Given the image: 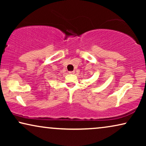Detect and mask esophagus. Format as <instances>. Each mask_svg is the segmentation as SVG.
Listing matches in <instances>:
<instances>
[{
    "label": "esophagus",
    "instance_id": "34e87169",
    "mask_svg": "<svg viewBox=\"0 0 146 146\" xmlns=\"http://www.w3.org/2000/svg\"><path fill=\"white\" fill-rule=\"evenodd\" d=\"M74 71H70L69 72V74H74Z\"/></svg>",
    "mask_w": 146,
    "mask_h": 146
}]
</instances>
